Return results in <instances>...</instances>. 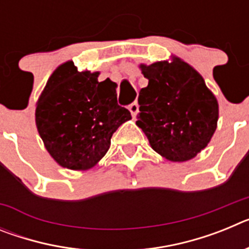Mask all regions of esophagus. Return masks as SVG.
Instances as JSON below:
<instances>
[{
  "mask_svg": "<svg viewBox=\"0 0 249 249\" xmlns=\"http://www.w3.org/2000/svg\"><path fill=\"white\" fill-rule=\"evenodd\" d=\"M128 109H129V112H131L132 117L135 118L136 114H137V112H138V103L137 102L131 103V105L128 106Z\"/></svg>",
  "mask_w": 249,
  "mask_h": 249,
  "instance_id": "1",
  "label": "esophagus"
}]
</instances>
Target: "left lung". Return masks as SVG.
<instances>
[{
    "label": "left lung",
    "instance_id": "8db88e82",
    "mask_svg": "<svg viewBox=\"0 0 249 249\" xmlns=\"http://www.w3.org/2000/svg\"><path fill=\"white\" fill-rule=\"evenodd\" d=\"M140 68L148 86L138 96L136 124L166 160H192L210 143L217 128L218 101L203 77L178 57Z\"/></svg>",
    "mask_w": 249,
    "mask_h": 249
}]
</instances>
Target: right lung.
<instances>
[{
  "label": "right lung",
  "mask_w": 249,
  "mask_h": 249,
  "mask_svg": "<svg viewBox=\"0 0 249 249\" xmlns=\"http://www.w3.org/2000/svg\"><path fill=\"white\" fill-rule=\"evenodd\" d=\"M100 72L59 65L36 103V126L51 157L63 168L87 171L102 160L118 127L131 120L117 103L116 83Z\"/></svg>",
  "instance_id": "obj_1"
}]
</instances>
